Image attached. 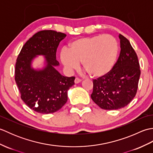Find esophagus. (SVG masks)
I'll return each mask as SVG.
<instances>
[{"label": "esophagus", "instance_id": "34e87169", "mask_svg": "<svg viewBox=\"0 0 153 153\" xmlns=\"http://www.w3.org/2000/svg\"><path fill=\"white\" fill-rule=\"evenodd\" d=\"M81 80L79 78H78V77H76V79H75V80H74V82H75V83H79V82H81Z\"/></svg>", "mask_w": 153, "mask_h": 153}]
</instances>
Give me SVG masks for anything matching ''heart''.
Returning a JSON list of instances; mask_svg holds the SVG:
<instances>
[{
	"mask_svg": "<svg viewBox=\"0 0 153 153\" xmlns=\"http://www.w3.org/2000/svg\"><path fill=\"white\" fill-rule=\"evenodd\" d=\"M118 51L117 42L110 35L80 37L71 42L68 49L61 51L60 60L68 71L76 69L82 62L91 76L102 77L112 70Z\"/></svg>",
	"mask_w": 153,
	"mask_h": 153,
	"instance_id": "1",
	"label": "heart"
}]
</instances>
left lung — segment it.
<instances>
[{"mask_svg":"<svg viewBox=\"0 0 153 153\" xmlns=\"http://www.w3.org/2000/svg\"><path fill=\"white\" fill-rule=\"evenodd\" d=\"M120 56L110 72L93 79L92 100L100 108L117 110L123 108L134 98L138 88L141 70L137 54L129 40L119 35Z\"/></svg>","mask_w":153,"mask_h":153,"instance_id":"left-lung-1","label":"left lung"}]
</instances>
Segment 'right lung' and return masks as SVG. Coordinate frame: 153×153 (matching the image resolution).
<instances>
[{"label": "right lung", "instance_id": "add662e5", "mask_svg": "<svg viewBox=\"0 0 153 153\" xmlns=\"http://www.w3.org/2000/svg\"><path fill=\"white\" fill-rule=\"evenodd\" d=\"M66 35L43 30L33 35L23 46L16 60L15 81L21 99L34 111L50 114L59 110L68 100V91L74 85L75 77H65L55 69L57 48ZM37 55L45 56L46 66L34 70L32 60Z\"/></svg>", "mask_w": 153, "mask_h": 153}]
</instances>
